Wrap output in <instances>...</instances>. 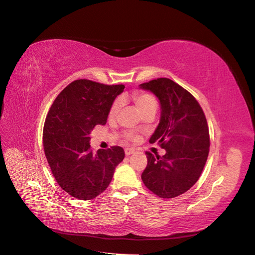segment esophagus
<instances>
[{
    "label": "esophagus",
    "instance_id": "1",
    "mask_svg": "<svg viewBox=\"0 0 255 255\" xmlns=\"http://www.w3.org/2000/svg\"><path fill=\"white\" fill-rule=\"evenodd\" d=\"M133 152H134V150L131 149V148H126V149H125V154H126V155H130V154H132Z\"/></svg>",
    "mask_w": 255,
    "mask_h": 255
}]
</instances>
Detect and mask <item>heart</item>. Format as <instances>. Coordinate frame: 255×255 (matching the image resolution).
<instances>
[{"mask_svg":"<svg viewBox=\"0 0 255 255\" xmlns=\"http://www.w3.org/2000/svg\"><path fill=\"white\" fill-rule=\"evenodd\" d=\"M134 103L137 107V109L141 111L142 113L145 110L151 108V107H157V102H155L153 96L148 94V93H136L134 95ZM122 105H123V102L121 100H117L116 102L113 103V105L111 106L110 112H109L110 118H114V117L118 116V113L120 112V110L122 108ZM127 136L129 138L133 137V135L131 133H128Z\"/></svg>","mask_w":255,"mask_h":255,"instance_id":"1","label":"heart"}]
</instances>
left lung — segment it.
Returning a JSON list of instances; mask_svg holds the SVG:
<instances>
[{"label": "left lung", "instance_id": "8db88e82", "mask_svg": "<svg viewBox=\"0 0 255 255\" xmlns=\"http://www.w3.org/2000/svg\"><path fill=\"white\" fill-rule=\"evenodd\" d=\"M139 89L150 91L160 102V123L149 143H158L166 151L162 157L146 152L142 180L161 198H175L198 181L207 162V119L195 97L171 79H153L139 85Z\"/></svg>", "mask_w": 255, "mask_h": 255}]
</instances>
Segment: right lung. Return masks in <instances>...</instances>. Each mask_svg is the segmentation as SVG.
<instances>
[{
  "label": "right lung",
  "mask_w": 255,
  "mask_h": 255,
  "mask_svg": "<svg viewBox=\"0 0 255 255\" xmlns=\"http://www.w3.org/2000/svg\"><path fill=\"white\" fill-rule=\"evenodd\" d=\"M124 89V85L78 79L62 90L47 113L43 128L47 162L57 183L77 199L102 194L125 158L120 146L96 153L90 146V133L96 125L106 124L114 100Z\"/></svg>",
  "instance_id": "right-lung-1"
}]
</instances>
